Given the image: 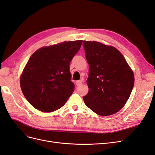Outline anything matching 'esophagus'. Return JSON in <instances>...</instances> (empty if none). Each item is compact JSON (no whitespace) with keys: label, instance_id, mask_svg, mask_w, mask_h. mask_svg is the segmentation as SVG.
Listing matches in <instances>:
<instances>
[{"label":"esophagus","instance_id":"1","mask_svg":"<svg viewBox=\"0 0 155 155\" xmlns=\"http://www.w3.org/2000/svg\"><path fill=\"white\" fill-rule=\"evenodd\" d=\"M81 84H82V81L81 80H79V81H76V85L77 86H79L80 85H81Z\"/></svg>","mask_w":155,"mask_h":155}]
</instances>
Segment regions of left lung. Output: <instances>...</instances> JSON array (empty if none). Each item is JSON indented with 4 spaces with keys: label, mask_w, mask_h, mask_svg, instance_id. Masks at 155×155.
Instances as JSON below:
<instances>
[{
    "label": "left lung",
    "mask_w": 155,
    "mask_h": 155,
    "mask_svg": "<svg viewBox=\"0 0 155 155\" xmlns=\"http://www.w3.org/2000/svg\"><path fill=\"white\" fill-rule=\"evenodd\" d=\"M89 65L85 105L100 116H110L122 109L134 83V76L125 59L114 46L83 41Z\"/></svg>",
    "instance_id": "8db88e82"
}]
</instances>
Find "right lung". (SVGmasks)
<instances>
[{
  "mask_svg": "<svg viewBox=\"0 0 155 155\" xmlns=\"http://www.w3.org/2000/svg\"><path fill=\"white\" fill-rule=\"evenodd\" d=\"M82 40L44 46L33 54L20 78L26 99L35 109L51 112L62 107L72 95L70 63L80 49Z\"/></svg>",
  "mask_w": 155,
  "mask_h": 155,
  "instance_id": "1",
  "label": "right lung"
}]
</instances>
